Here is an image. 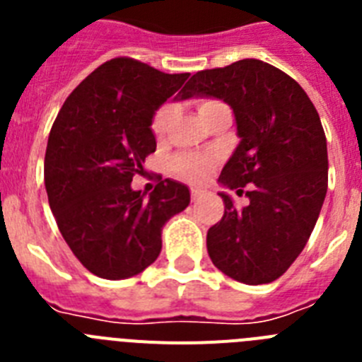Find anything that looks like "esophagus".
<instances>
[{"label":"esophagus","instance_id":"1","mask_svg":"<svg viewBox=\"0 0 362 362\" xmlns=\"http://www.w3.org/2000/svg\"><path fill=\"white\" fill-rule=\"evenodd\" d=\"M204 196H206V190H203V188H192L190 190L192 201H199V199H203Z\"/></svg>","mask_w":362,"mask_h":362}]
</instances>
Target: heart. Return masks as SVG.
<instances>
[{
  "label": "heart",
  "instance_id": "1",
  "mask_svg": "<svg viewBox=\"0 0 362 362\" xmlns=\"http://www.w3.org/2000/svg\"><path fill=\"white\" fill-rule=\"evenodd\" d=\"M219 101L216 99H201L197 103V110L199 114H206L212 108L219 107ZM174 107L170 103H165L156 110V114L152 116V121H150V130H152L153 137L161 139L166 134L168 127L172 123V117H174ZM217 165L216 156H210V153H194V152H185L177 153L174 159L170 161V168L175 175L179 177L187 179V181H192V183H201L204 179L212 174L214 166Z\"/></svg>",
  "mask_w": 362,
  "mask_h": 362
}]
</instances>
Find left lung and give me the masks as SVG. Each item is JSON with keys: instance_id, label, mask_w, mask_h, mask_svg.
<instances>
[{"instance_id": "8db88e82", "label": "left lung", "mask_w": 362, "mask_h": 362, "mask_svg": "<svg viewBox=\"0 0 362 362\" xmlns=\"http://www.w3.org/2000/svg\"><path fill=\"white\" fill-rule=\"evenodd\" d=\"M212 95L232 107L241 143L219 181L243 192L206 233L212 263L245 284L276 281L303 252L328 188V150L319 114L299 83L259 59L196 72L181 99Z\"/></svg>"}]
</instances>
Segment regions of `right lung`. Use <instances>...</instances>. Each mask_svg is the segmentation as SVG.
Listing matches in <instances>:
<instances>
[{"mask_svg":"<svg viewBox=\"0 0 362 362\" xmlns=\"http://www.w3.org/2000/svg\"><path fill=\"white\" fill-rule=\"evenodd\" d=\"M188 74H165L132 57H114L66 98L45 152V188L57 228L79 263L103 279H127L158 259L161 228L190 203L170 179L148 197L134 175L156 152L150 121Z\"/></svg>","mask_w":362,"mask_h":362,"instance_id":"1","label":"right lung"}]
</instances>
